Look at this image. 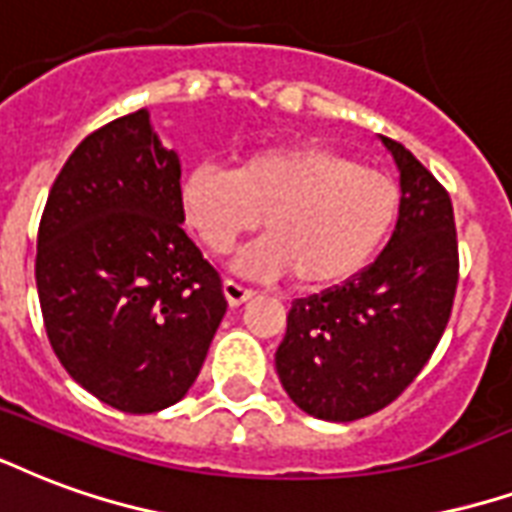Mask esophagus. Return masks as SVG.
I'll list each match as a JSON object with an SVG mask.
<instances>
[{"label": "esophagus", "instance_id": "esophagus-1", "mask_svg": "<svg viewBox=\"0 0 512 512\" xmlns=\"http://www.w3.org/2000/svg\"><path fill=\"white\" fill-rule=\"evenodd\" d=\"M222 290H225V298H227V304H230V306H241L244 301H249V298L255 295V290H249V287L238 285V282H233V279H225Z\"/></svg>", "mask_w": 512, "mask_h": 512}]
</instances>
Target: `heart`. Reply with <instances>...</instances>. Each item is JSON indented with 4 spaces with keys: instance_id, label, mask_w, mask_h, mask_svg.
I'll list each match as a JSON object with an SVG mask.
<instances>
[{
    "instance_id": "b5f03b06",
    "label": "heart",
    "mask_w": 512,
    "mask_h": 512,
    "mask_svg": "<svg viewBox=\"0 0 512 512\" xmlns=\"http://www.w3.org/2000/svg\"><path fill=\"white\" fill-rule=\"evenodd\" d=\"M187 225L211 255H227L263 219L268 238L238 257L255 276L293 274L331 287L358 274L388 236L399 192L385 173L314 143L246 154L230 170L200 165L181 181Z\"/></svg>"
}]
</instances>
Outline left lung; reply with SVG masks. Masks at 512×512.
<instances>
[{
    "mask_svg": "<svg viewBox=\"0 0 512 512\" xmlns=\"http://www.w3.org/2000/svg\"><path fill=\"white\" fill-rule=\"evenodd\" d=\"M399 168V219L372 266L298 298L276 350L287 396L320 420L347 423L388 407L429 363L458 285L453 203L412 151L382 138Z\"/></svg>",
    "mask_w": 512,
    "mask_h": 512,
    "instance_id": "1",
    "label": "left lung"
}]
</instances>
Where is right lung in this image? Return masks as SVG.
<instances>
[{"label": "right lung", "instance_id": "1", "mask_svg": "<svg viewBox=\"0 0 512 512\" xmlns=\"http://www.w3.org/2000/svg\"><path fill=\"white\" fill-rule=\"evenodd\" d=\"M181 162L146 108L78 143L48 192L34 279L48 342L81 388L121 412L187 396L227 301L181 230Z\"/></svg>", "mask_w": 512, "mask_h": 512}]
</instances>
